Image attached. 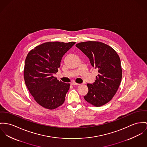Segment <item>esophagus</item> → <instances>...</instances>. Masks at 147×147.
<instances>
[{"label": "esophagus", "instance_id": "34e87169", "mask_svg": "<svg viewBox=\"0 0 147 147\" xmlns=\"http://www.w3.org/2000/svg\"><path fill=\"white\" fill-rule=\"evenodd\" d=\"M71 85H76V86H79V85H80V84L77 83L76 82H71Z\"/></svg>", "mask_w": 147, "mask_h": 147}]
</instances>
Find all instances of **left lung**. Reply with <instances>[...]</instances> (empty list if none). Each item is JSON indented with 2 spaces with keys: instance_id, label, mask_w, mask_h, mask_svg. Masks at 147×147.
<instances>
[{
  "instance_id": "1",
  "label": "left lung",
  "mask_w": 147,
  "mask_h": 147,
  "mask_svg": "<svg viewBox=\"0 0 147 147\" xmlns=\"http://www.w3.org/2000/svg\"><path fill=\"white\" fill-rule=\"evenodd\" d=\"M90 59L98 74L93 84L88 83V92L84 96L91 105L100 107L110 101L116 94L122 78L120 57L111 46L98 41H86L76 44Z\"/></svg>"
}]
</instances>
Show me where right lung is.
<instances>
[{
    "instance_id": "obj_1",
    "label": "right lung",
    "mask_w": 147,
    "mask_h": 147,
    "mask_svg": "<svg viewBox=\"0 0 147 147\" xmlns=\"http://www.w3.org/2000/svg\"><path fill=\"white\" fill-rule=\"evenodd\" d=\"M75 42H47L37 46L27 54L24 68L26 85L34 100L43 107L53 110L65 101L69 83L54 77L63 55Z\"/></svg>"
}]
</instances>
